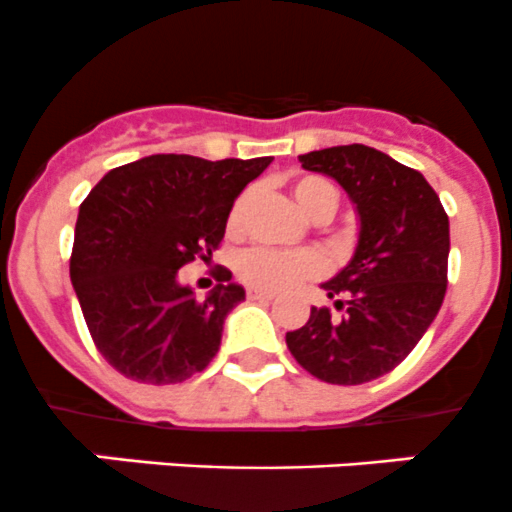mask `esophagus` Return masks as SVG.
I'll list each match as a JSON object with an SVG mask.
<instances>
[{
    "label": "esophagus",
    "instance_id": "34e87169",
    "mask_svg": "<svg viewBox=\"0 0 512 512\" xmlns=\"http://www.w3.org/2000/svg\"><path fill=\"white\" fill-rule=\"evenodd\" d=\"M246 298H249V301H271L273 293L266 291V288L249 286V288H246Z\"/></svg>",
    "mask_w": 512,
    "mask_h": 512
}]
</instances>
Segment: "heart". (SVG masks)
Returning <instances> with one entry per match:
<instances>
[{
	"instance_id": "b5f03b06",
	"label": "heart",
	"mask_w": 512,
	"mask_h": 512,
	"mask_svg": "<svg viewBox=\"0 0 512 512\" xmlns=\"http://www.w3.org/2000/svg\"><path fill=\"white\" fill-rule=\"evenodd\" d=\"M293 199L298 209L313 221H328L338 209V191L331 181L321 176H301L293 184ZM251 194H241L229 211V231L236 234L244 226L246 209ZM241 281L266 291H283L303 281H313L326 271V263L313 251H273V249H249L236 263Z\"/></svg>"
}]
</instances>
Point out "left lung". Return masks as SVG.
I'll return each instance as SVG.
<instances>
[{
    "label": "left lung",
    "mask_w": 512,
    "mask_h": 512,
    "mask_svg": "<svg viewBox=\"0 0 512 512\" xmlns=\"http://www.w3.org/2000/svg\"><path fill=\"white\" fill-rule=\"evenodd\" d=\"M298 161L343 186L361 231L346 268L321 286L341 316L313 306L306 326L286 333V346L311 376L361 386L391 373L438 316L448 214L421 171L371 146H331Z\"/></svg>",
    "instance_id": "left-lung-1"
}]
</instances>
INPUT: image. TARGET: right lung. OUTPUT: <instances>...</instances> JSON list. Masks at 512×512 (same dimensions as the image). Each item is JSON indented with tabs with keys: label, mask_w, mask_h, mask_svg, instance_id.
Masks as SVG:
<instances>
[{
	"label": "right lung",
	"mask_w": 512,
	"mask_h": 512,
	"mask_svg": "<svg viewBox=\"0 0 512 512\" xmlns=\"http://www.w3.org/2000/svg\"><path fill=\"white\" fill-rule=\"evenodd\" d=\"M273 161L154 154L111 169L79 206L69 276L101 356L121 376L181 383L219 353L224 321L246 298L221 268L204 301L179 268L209 261L236 196Z\"/></svg>",
	"instance_id": "obj_1"
}]
</instances>
